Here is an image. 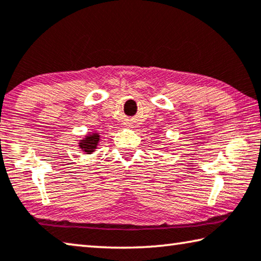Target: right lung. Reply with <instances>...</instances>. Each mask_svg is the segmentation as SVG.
Wrapping results in <instances>:
<instances>
[{"mask_svg": "<svg viewBox=\"0 0 261 261\" xmlns=\"http://www.w3.org/2000/svg\"><path fill=\"white\" fill-rule=\"evenodd\" d=\"M98 140H100V136L97 134L87 136L84 140L80 142V148L84 152H86L87 154H90V153L94 152L95 148H96Z\"/></svg>", "mask_w": 261, "mask_h": 261, "instance_id": "obj_1", "label": "right lung"}]
</instances>
